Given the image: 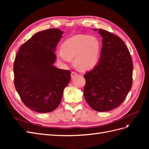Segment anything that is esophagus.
I'll return each instance as SVG.
<instances>
[{"mask_svg": "<svg viewBox=\"0 0 149 149\" xmlns=\"http://www.w3.org/2000/svg\"><path fill=\"white\" fill-rule=\"evenodd\" d=\"M71 78H74V77H75V76H77V73H76V72H74V71H73V72H71Z\"/></svg>", "mask_w": 149, "mask_h": 149, "instance_id": "obj_1", "label": "esophagus"}]
</instances>
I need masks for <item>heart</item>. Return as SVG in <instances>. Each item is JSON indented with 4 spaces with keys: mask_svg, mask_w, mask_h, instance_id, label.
<instances>
[{
    "mask_svg": "<svg viewBox=\"0 0 149 149\" xmlns=\"http://www.w3.org/2000/svg\"><path fill=\"white\" fill-rule=\"evenodd\" d=\"M100 53L101 44L96 37L76 35L65 40L61 50L57 52V57L66 63L74 58V65L79 70L86 71L96 66Z\"/></svg>",
    "mask_w": 149,
    "mask_h": 149,
    "instance_id": "1",
    "label": "heart"
}]
</instances>
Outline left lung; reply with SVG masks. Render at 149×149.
<instances>
[{"mask_svg":"<svg viewBox=\"0 0 149 149\" xmlns=\"http://www.w3.org/2000/svg\"><path fill=\"white\" fill-rule=\"evenodd\" d=\"M102 46L98 64L84 75V96L92 109L109 111L124 101L132 84L133 65L128 49L116 35L102 29Z\"/></svg>","mask_w":149,"mask_h":149,"instance_id":"obj_1","label":"left lung"}]
</instances>
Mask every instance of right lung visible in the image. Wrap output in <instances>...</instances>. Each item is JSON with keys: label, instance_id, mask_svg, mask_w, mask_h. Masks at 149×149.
<instances>
[{"label": "right lung", "instance_id": "1", "mask_svg": "<svg viewBox=\"0 0 149 149\" xmlns=\"http://www.w3.org/2000/svg\"><path fill=\"white\" fill-rule=\"evenodd\" d=\"M63 31L50 29L36 33L17 53L13 65L14 84L24 104L40 113L55 110L71 79L69 70L54 66L55 52Z\"/></svg>", "mask_w": 149, "mask_h": 149}]
</instances>
